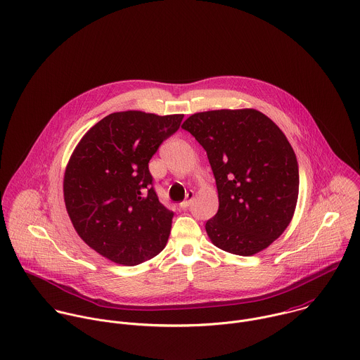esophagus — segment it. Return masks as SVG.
<instances>
[{"mask_svg":"<svg viewBox=\"0 0 360 360\" xmlns=\"http://www.w3.org/2000/svg\"><path fill=\"white\" fill-rule=\"evenodd\" d=\"M193 198H194V191H193V190L187 191V194H186V200H184L183 202H180V208H187V207H190V204H191Z\"/></svg>","mask_w":360,"mask_h":360,"instance_id":"obj_1","label":"esophagus"}]
</instances>
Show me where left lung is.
Masks as SVG:
<instances>
[{"label": "left lung", "instance_id": "left-lung-1", "mask_svg": "<svg viewBox=\"0 0 360 360\" xmlns=\"http://www.w3.org/2000/svg\"><path fill=\"white\" fill-rule=\"evenodd\" d=\"M205 149L218 190V212L207 221L212 243L252 256L288 226L298 198V163L281 129L252 110L197 112L181 125Z\"/></svg>", "mask_w": 360, "mask_h": 360}]
</instances>
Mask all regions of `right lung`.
I'll return each mask as SVG.
<instances>
[{
  "label": "right lung",
  "instance_id": "1",
  "mask_svg": "<svg viewBox=\"0 0 360 360\" xmlns=\"http://www.w3.org/2000/svg\"><path fill=\"white\" fill-rule=\"evenodd\" d=\"M183 117L114 112L76 146L63 181L66 210L79 236L101 256L135 266L166 246L174 214L158 198L149 160Z\"/></svg>",
  "mask_w": 360,
  "mask_h": 360
}]
</instances>
